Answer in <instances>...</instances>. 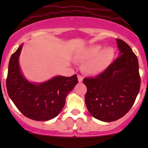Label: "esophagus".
Listing matches in <instances>:
<instances>
[{
    "instance_id": "34e87169",
    "label": "esophagus",
    "mask_w": 148,
    "mask_h": 148,
    "mask_svg": "<svg viewBox=\"0 0 148 148\" xmlns=\"http://www.w3.org/2000/svg\"><path fill=\"white\" fill-rule=\"evenodd\" d=\"M77 77H78V80H79V82L81 83L83 81V77L81 76V75H79V74H78L77 75Z\"/></svg>"
}]
</instances>
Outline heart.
I'll return each mask as SVG.
<instances>
[{
    "label": "heart",
    "instance_id": "1",
    "mask_svg": "<svg viewBox=\"0 0 148 148\" xmlns=\"http://www.w3.org/2000/svg\"><path fill=\"white\" fill-rule=\"evenodd\" d=\"M114 57V49L111 47L103 49L99 45L88 47L77 56L78 60L86 62L84 70L90 75H96L106 70L113 62Z\"/></svg>",
    "mask_w": 148,
    "mask_h": 148
}]
</instances>
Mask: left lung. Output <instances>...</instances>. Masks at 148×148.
<instances>
[{
  "label": "left lung",
  "mask_w": 148,
  "mask_h": 148,
  "mask_svg": "<svg viewBox=\"0 0 148 148\" xmlns=\"http://www.w3.org/2000/svg\"><path fill=\"white\" fill-rule=\"evenodd\" d=\"M119 56L101 74L85 78L86 106L92 117L103 122L123 118L130 110L140 86L138 61L125 42L116 39Z\"/></svg>",
  "instance_id": "obj_1"
}]
</instances>
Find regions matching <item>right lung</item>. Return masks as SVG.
<instances>
[{"label": "right lung", "mask_w": 148, "mask_h": 148, "mask_svg": "<svg viewBox=\"0 0 148 148\" xmlns=\"http://www.w3.org/2000/svg\"><path fill=\"white\" fill-rule=\"evenodd\" d=\"M22 47L20 45L10 58L6 80L8 95L27 118L37 121L51 120L63 108L67 95L77 84V76H57L42 83L30 82L18 64Z\"/></svg>", "instance_id": "1"}]
</instances>
